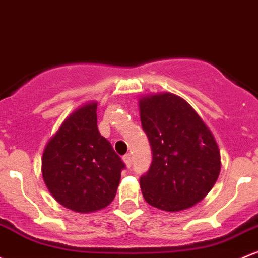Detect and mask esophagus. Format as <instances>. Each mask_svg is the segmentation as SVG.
Segmentation results:
<instances>
[{"label": "esophagus", "instance_id": "34e87169", "mask_svg": "<svg viewBox=\"0 0 258 258\" xmlns=\"http://www.w3.org/2000/svg\"><path fill=\"white\" fill-rule=\"evenodd\" d=\"M124 165L127 166V168H131V164H132V159H131V155L130 154H126L124 157L122 158Z\"/></svg>", "mask_w": 258, "mask_h": 258}]
</instances>
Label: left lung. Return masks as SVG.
<instances>
[{"mask_svg":"<svg viewBox=\"0 0 258 258\" xmlns=\"http://www.w3.org/2000/svg\"><path fill=\"white\" fill-rule=\"evenodd\" d=\"M138 106L153 152L151 168L140 180L144 200L166 212L194 207L219 176L222 163L216 138L179 95H144Z\"/></svg>","mask_w":258,"mask_h":258,"instance_id":"8db88e82","label":"left lung"}]
</instances>
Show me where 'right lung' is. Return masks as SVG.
Here are the masks:
<instances>
[{"label":"right lung","mask_w":258,"mask_h":258,"mask_svg":"<svg viewBox=\"0 0 258 258\" xmlns=\"http://www.w3.org/2000/svg\"><path fill=\"white\" fill-rule=\"evenodd\" d=\"M97 101L77 107L51 136L41 158L45 185L63 207L78 213L114 201L124 164L98 131Z\"/></svg>","instance_id":"add662e5"}]
</instances>
